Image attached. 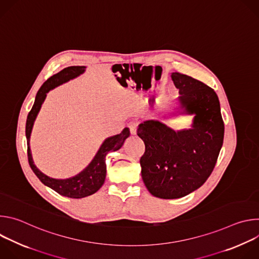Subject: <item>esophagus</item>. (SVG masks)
Returning <instances> with one entry per match:
<instances>
[{
	"instance_id": "1",
	"label": "esophagus",
	"mask_w": 259,
	"mask_h": 259,
	"mask_svg": "<svg viewBox=\"0 0 259 259\" xmlns=\"http://www.w3.org/2000/svg\"><path fill=\"white\" fill-rule=\"evenodd\" d=\"M137 127H138V125H137V123H135V122H130V123L128 124V128H129L130 133H131L132 135H135V134H136V132H137Z\"/></svg>"
}]
</instances>
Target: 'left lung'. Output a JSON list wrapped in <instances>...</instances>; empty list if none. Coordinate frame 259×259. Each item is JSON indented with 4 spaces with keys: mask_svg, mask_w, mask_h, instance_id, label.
Wrapping results in <instances>:
<instances>
[{
    "mask_svg": "<svg viewBox=\"0 0 259 259\" xmlns=\"http://www.w3.org/2000/svg\"><path fill=\"white\" fill-rule=\"evenodd\" d=\"M171 78L180 94L178 109L196 115L193 128L175 132L150 120L137 129L145 145L140 158L142 180L161 199L181 198L203 186L215 167L225 135L215 91L181 72H172Z\"/></svg>",
    "mask_w": 259,
    "mask_h": 259,
    "instance_id": "1",
    "label": "left lung"
}]
</instances>
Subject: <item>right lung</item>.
<instances>
[{
  "label": "right lung",
  "instance_id": "add662e5",
  "mask_svg": "<svg viewBox=\"0 0 259 259\" xmlns=\"http://www.w3.org/2000/svg\"><path fill=\"white\" fill-rule=\"evenodd\" d=\"M84 70L85 66H68L49 78L40 88L38 93H36L34 103L30 109V112L28 113L25 126V135L27 139V159L31 170L45 186L49 187L59 195L71 199H80L93 195L102 187L106 175L105 156L110 151H118L119 149H121L125 139L130 135L129 129L124 128L120 134L105 139L92 162L88 165L86 169H84L80 174L76 175L75 177L68 179L51 178L42 173L35 167L29 149V137L34 119L39 113L43 101L45 100L47 92L61 85L62 83L67 82L70 79L78 77Z\"/></svg>",
  "mask_w": 259,
  "mask_h": 259
}]
</instances>
